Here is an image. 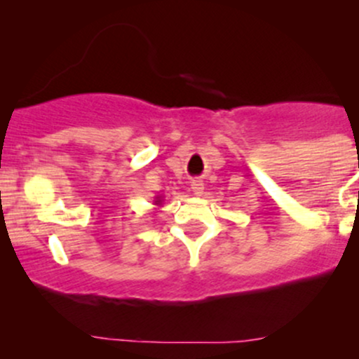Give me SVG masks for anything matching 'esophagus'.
Wrapping results in <instances>:
<instances>
[{"instance_id":"obj_1","label":"esophagus","mask_w":359,"mask_h":359,"mask_svg":"<svg viewBox=\"0 0 359 359\" xmlns=\"http://www.w3.org/2000/svg\"><path fill=\"white\" fill-rule=\"evenodd\" d=\"M191 189H192V194L194 196H203V192H204V184H203V180H192L191 182Z\"/></svg>"}]
</instances>
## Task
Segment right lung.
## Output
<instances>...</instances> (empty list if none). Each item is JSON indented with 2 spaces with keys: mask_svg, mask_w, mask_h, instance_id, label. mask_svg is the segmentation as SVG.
<instances>
[{
  "mask_svg": "<svg viewBox=\"0 0 359 359\" xmlns=\"http://www.w3.org/2000/svg\"><path fill=\"white\" fill-rule=\"evenodd\" d=\"M155 205H162V196L155 197Z\"/></svg>",
  "mask_w": 359,
  "mask_h": 359,
  "instance_id": "add662e5",
  "label": "right lung"
}]
</instances>
